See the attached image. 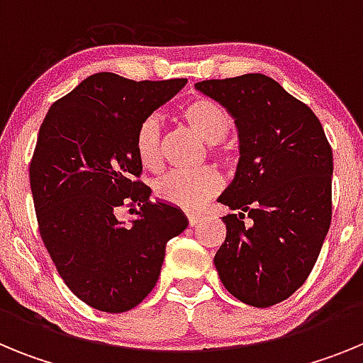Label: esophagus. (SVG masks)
Wrapping results in <instances>:
<instances>
[{
  "label": "esophagus",
  "instance_id": "obj_1",
  "mask_svg": "<svg viewBox=\"0 0 363 363\" xmlns=\"http://www.w3.org/2000/svg\"><path fill=\"white\" fill-rule=\"evenodd\" d=\"M187 218H189V225H191V227H196L198 223H200V221H201L200 214L191 213V214H187Z\"/></svg>",
  "mask_w": 363,
  "mask_h": 363
}]
</instances>
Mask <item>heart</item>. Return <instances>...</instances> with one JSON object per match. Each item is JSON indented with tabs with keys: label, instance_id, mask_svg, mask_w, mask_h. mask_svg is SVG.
I'll return each instance as SVG.
<instances>
[{
	"label": "heart",
	"instance_id": "obj_1",
	"mask_svg": "<svg viewBox=\"0 0 363 363\" xmlns=\"http://www.w3.org/2000/svg\"><path fill=\"white\" fill-rule=\"evenodd\" d=\"M178 118L207 143L218 158H230L233 150L223 142L230 129V116L216 99L207 96L187 99L178 108ZM136 154L140 163L149 171H156L162 163V130L154 118H147L138 127ZM220 184L221 178L216 169L203 167L192 172H171L163 176L154 185V194L169 205L196 211L218 191Z\"/></svg>",
	"mask_w": 363,
	"mask_h": 363
}]
</instances>
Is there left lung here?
<instances>
[{
	"label": "left lung",
	"instance_id": "8db88e82",
	"mask_svg": "<svg viewBox=\"0 0 363 363\" xmlns=\"http://www.w3.org/2000/svg\"><path fill=\"white\" fill-rule=\"evenodd\" d=\"M196 89L229 111L240 162L218 201L225 242L214 265L225 289L252 307L289 298L313 271L333 214V150L313 111L265 74L205 79Z\"/></svg>",
	"mask_w": 363,
	"mask_h": 363
}]
</instances>
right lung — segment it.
Returning <instances> with one entry per match:
<instances>
[{
    "mask_svg": "<svg viewBox=\"0 0 363 363\" xmlns=\"http://www.w3.org/2000/svg\"><path fill=\"white\" fill-rule=\"evenodd\" d=\"M185 83L92 74L40 127L28 174L41 240L67 287L98 311L125 313L145 300L167 242L189 223L172 205L149 200L136 154L138 127ZM123 204L140 207L133 226L116 218Z\"/></svg>",
    "mask_w": 363,
    "mask_h": 363,
    "instance_id": "add662e5",
    "label": "right lung"
}]
</instances>
